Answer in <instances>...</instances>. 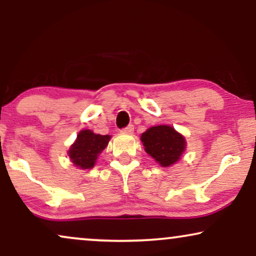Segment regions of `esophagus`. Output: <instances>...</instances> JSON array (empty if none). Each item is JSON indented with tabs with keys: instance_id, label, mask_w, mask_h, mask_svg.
Here are the masks:
<instances>
[{
	"instance_id": "obj_1",
	"label": "esophagus",
	"mask_w": 256,
	"mask_h": 256,
	"mask_svg": "<svg viewBox=\"0 0 256 256\" xmlns=\"http://www.w3.org/2000/svg\"><path fill=\"white\" fill-rule=\"evenodd\" d=\"M121 132H124V134H132V132H134V126L129 124L128 127H126V128L122 129Z\"/></svg>"
}]
</instances>
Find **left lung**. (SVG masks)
I'll list each match as a JSON object with an SVG mask.
<instances>
[{
    "mask_svg": "<svg viewBox=\"0 0 256 256\" xmlns=\"http://www.w3.org/2000/svg\"><path fill=\"white\" fill-rule=\"evenodd\" d=\"M141 141L146 152L152 156L160 166L169 168L180 160L186 140L171 126H154L142 132Z\"/></svg>",
    "mask_w": 256,
    "mask_h": 256,
    "instance_id": "obj_1",
    "label": "left lung"
}]
</instances>
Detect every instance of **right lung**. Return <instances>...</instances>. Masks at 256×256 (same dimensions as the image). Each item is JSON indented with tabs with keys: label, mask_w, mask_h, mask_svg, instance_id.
<instances>
[{
	"label": "right lung",
	"mask_w": 256,
	"mask_h": 256,
	"mask_svg": "<svg viewBox=\"0 0 256 256\" xmlns=\"http://www.w3.org/2000/svg\"><path fill=\"white\" fill-rule=\"evenodd\" d=\"M112 136L96 134L90 129H82L68 149V157L74 166L86 170L96 166L98 157L108 146Z\"/></svg>",
	"instance_id": "add662e5"
}]
</instances>
